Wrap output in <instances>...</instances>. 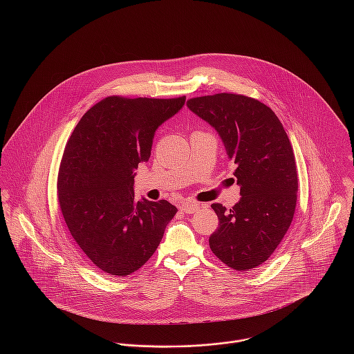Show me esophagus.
Here are the masks:
<instances>
[{
	"mask_svg": "<svg viewBox=\"0 0 354 354\" xmlns=\"http://www.w3.org/2000/svg\"><path fill=\"white\" fill-rule=\"evenodd\" d=\"M180 208L185 214H194L201 208V203L194 202V201H184L180 204Z\"/></svg>",
	"mask_w": 354,
	"mask_h": 354,
	"instance_id": "esophagus-1",
	"label": "esophagus"
}]
</instances>
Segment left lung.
<instances>
[{
	"label": "left lung",
	"mask_w": 354,
	"mask_h": 354,
	"mask_svg": "<svg viewBox=\"0 0 354 354\" xmlns=\"http://www.w3.org/2000/svg\"><path fill=\"white\" fill-rule=\"evenodd\" d=\"M187 104L222 138L241 187L229 211L211 204L219 226L209 248L227 267L251 271L277 250L295 216L299 180L290 140L277 114L251 97L221 93Z\"/></svg>",
	"instance_id": "1"
}]
</instances>
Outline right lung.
Segmentation results:
<instances>
[{
  "label": "right lung",
  "instance_id": "right-lung-1",
  "mask_svg": "<svg viewBox=\"0 0 354 354\" xmlns=\"http://www.w3.org/2000/svg\"><path fill=\"white\" fill-rule=\"evenodd\" d=\"M185 97L127 98L95 103L73 129L61 158L57 198L71 236L103 272L127 277L156 251L177 208L138 202L133 169L151 155L156 128Z\"/></svg>",
  "mask_w": 354,
  "mask_h": 354
}]
</instances>
